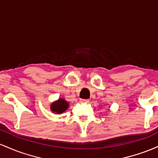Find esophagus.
I'll list each match as a JSON object with an SVG mask.
<instances>
[{"mask_svg": "<svg viewBox=\"0 0 158 158\" xmlns=\"http://www.w3.org/2000/svg\"><path fill=\"white\" fill-rule=\"evenodd\" d=\"M80 102H81V103H88V102H89V100H88V99H80Z\"/></svg>", "mask_w": 158, "mask_h": 158, "instance_id": "esophagus-1", "label": "esophagus"}]
</instances>
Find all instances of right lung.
<instances>
[{
  "label": "right lung",
  "mask_w": 158,
  "mask_h": 158,
  "mask_svg": "<svg viewBox=\"0 0 158 158\" xmlns=\"http://www.w3.org/2000/svg\"><path fill=\"white\" fill-rule=\"evenodd\" d=\"M69 103L64 99H59L56 102H52L50 106V110L56 114H61L68 108Z\"/></svg>",
  "instance_id": "right-lung-1"
}]
</instances>
